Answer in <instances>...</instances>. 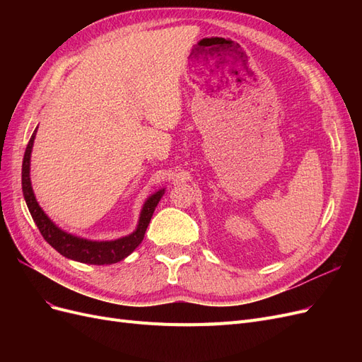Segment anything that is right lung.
I'll use <instances>...</instances> for the list:
<instances>
[{
    "label": "right lung",
    "instance_id": "obj_1",
    "mask_svg": "<svg viewBox=\"0 0 362 362\" xmlns=\"http://www.w3.org/2000/svg\"><path fill=\"white\" fill-rule=\"evenodd\" d=\"M37 127L33 133L23 161V192L24 198L27 202V206L30 210V214L33 221L37 225L42 237L47 240L59 254L66 257L69 259L86 262V264H95V266H104V264H115V262L127 258L131 252H133L145 237L146 228L151 222V217L154 214V210L157 204L160 202L161 196L164 194V189L158 190L157 193L151 194L146 199L144 208H141L140 218L137 229L127 237L112 240V242H92V240H86L81 237H75L72 234L64 233L51 218L43 213L42 208L39 206L36 196L33 193L31 181H30V157L33 149V141L36 137Z\"/></svg>",
    "mask_w": 362,
    "mask_h": 362
}]
</instances>
